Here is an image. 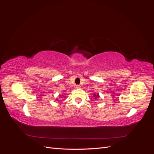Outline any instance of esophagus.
Instances as JSON below:
<instances>
[{
  "instance_id": "1",
  "label": "esophagus",
  "mask_w": 154,
  "mask_h": 154,
  "mask_svg": "<svg viewBox=\"0 0 154 154\" xmlns=\"http://www.w3.org/2000/svg\"><path fill=\"white\" fill-rule=\"evenodd\" d=\"M80 88H81V87L80 85H76V88H77V89H80Z\"/></svg>"
}]
</instances>
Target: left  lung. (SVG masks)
Instances as JSON below:
<instances>
[{"label":"left lung","instance_id":"1","mask_svg":"<svg viewBox=\"0 0 154 154\" xmlns=\"http://www.w3.org/2000/svg\"><path fill=\"white\" fill-rule=\"evenodd\" d=\"M94 97H96V98H97V97H99L100 96H99V94H94Z\"/></svg>","mask_w":154,"mask_h":154}]
</instances>
